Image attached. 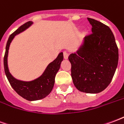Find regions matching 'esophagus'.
<instances>
[{
  "instance_id": "1",
  "label": "esophagus",
  "mask_w": 124,
  "mask_h": 124,
  "mask_svg": "<svg viewBox=\"0 0 124 124\" xmlns=\"http://www.w3.org/2000/svg\"><path fill=\"white\" fill-rule=\"evenodd\" d=\"M63 54H64V58L65 59H67L68 58V55H69L67 52L64 51L63 52Z\"/></svg>"
}]
</instances>
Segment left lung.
<instances>
[{"label": "left lung", "mask_w": 124, "mask_h": 124, "mask_svg": "<svg viewBox=\"0 0 124 124\" xmlns=\"http://www.w3.org/2000/svg\"><path fill=\"white\" fill-rule=\"evenodd\" d=\"M92 33L84 38L76 53L71 54L73 83L78 90L89 93L101 92L108 86L118 63V48L108 26L88 18Z\"/></svg>", "instance_id": "8db88e82"}]
</instances>
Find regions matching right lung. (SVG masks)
Segmentation results:
<instances>
[{"label": "right lung", "instance_id": "obj_1", "mask_svg": "<svg viewBox=\"0 0 124 124\" xmlns=\"http://www.w3.org/2000/svg\"><path fill=\"white\" fill-rule=\"evenodd\" d=\"M32 24V21H28L20 26L16 31L12 33L8 38L6 46V51L4 56V72L7 79L15 92L23 98L29 101L38 100L45 98L50 93L53 88L55 82V76L59 70L61 62L64 59L63 52H60L53 62L50 63L46 70L39 78L30 82H24L16 80L12 76L8 70L7 58L8 54L10 44L18 34L25 31Z\"/></svg>", "mask_w": 124, "mask_h": 124}]
</instances>
